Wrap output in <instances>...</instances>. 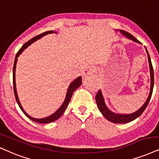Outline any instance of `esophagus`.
<instances>
[{"mask_svg":"<svg viewBox=\"0 0 159 159\" xmlns=\"http://www.w3.org/2000/svg\"><path fill=\"white\" fill-rule=\"evenodd\" d=\"M94 72V68H92V67H90V68H89V69L86 70L85 73H84V77H86L87 75H92Z\"/></svg>","mask_w":159,"mask_h":159,"instance_id":"obj_1","label":"esophagus"}]
</instances>
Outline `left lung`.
Here are the masks:
<instances>
[{
	"mask_svg": "<svg viewBox=\"0 0 159 159\" xmlns=\"http://www.w3.org/2000/svg\"><path fill=\"white\" fill-rule=\"evenodd\" d=\"M116 31H118V30H116ZM119 31L122 34V35L125 36L128 39H131L132 41L137 43L139 44H142L139 41L138 39H136L135 37H133L130 34L128 33L127 31H125L123 30H119ZM145 48V51L148 54V63H149V68H150V92L148 94V99L146 100L145 103L143 104V106L141 108H139L137 111L131 114H116L114 113L111 110L109 109L106 106L105 103V99H104L103 93H102L101 90H99L98 92L97 95L95 97V100L97 105L99 108L100 111L101 112V114H103V116L106 118V120H108V121L114 122V123H118V124H122V123H127V122H131L133 120H136V118L139 117L141 114L143 113V111L145 110L147 106H148L149 101L151 98L152 93V89H153V85H154V74H153V69H152V65L151 63V60H150V57L149 53H148V50Z\"/></svg>",
	"mask_w": 159,
	"mask_h": 159,
	"instance_id": "8db88e82",
	"label": "left lung"
}]
</instances>
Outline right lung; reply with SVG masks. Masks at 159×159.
<instances>
[{
    "instance_id": "add662e5",
    "label": "right lung",
    "mask_w": 159,
    "mask_h": 159,
    "mask_svg": "<svg viewBox=\"0 0 159 159\" xmlns=\"http://www.w3.org/2000/svg\"><path fill=\"white\" fill-rule=\"evenodd\" d=\"M53 33L56 34V32L53 31H46V32H45V33H43V34H41L37 36V37L32 38L31 39H30L29 41H28L27 43L24 44V45L22 46V48H20V49L19 50V51H18L17 53V55H16V56H15V63H14V67H13L14 92H15V95L16 100H17V103L18 104V106H20V109L22 110V111H23V113L25 114V116H27L30 120H32V121L38 122V123H43V124L50 123V122H54V121H56V120L59 119L60 116H61L62 114H63V113L65 112V111L66 110V108H67V107L68 106V104H69L70 101V99H71L72 96H73V92H75V89H77L81 85V83H82L81 76L78 77L77 78H76V79L74 80L73 82H71V83H70V84L69 87H68V89H67V93H66V96H65V100H64L63 103L61 104V106H60V107L58 108V109L56 110V111L54 112L53 114H51V115L47 116V117L41 118V119H37V118L32 117V116L29 115V114L26 113V112L25 111V110H24L23 107H22L20 102L19 98H18L17 89H16V82H15V70H16V65H17V58L19 57V56L22 53H23V51H24V50H25L26 48L29 47L30 45H31L32 43H34V42L37 41V39H40V38H42L43 37V36H45V35L48 34H53Z\"/></svg>"
}]
</instances>
